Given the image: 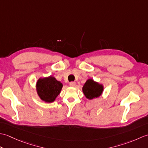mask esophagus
Returning a JSON list of instances; mask_svg holds the SVG:
<instances>
[{
	"mask_svg": "<svg viewBox=\"0 0 148 148\" xmlns=\"http://www.w3.org/2000/svg\"><path fill=\"white\" fill-rule=\"evenodd\" d=\"M69 85H70L71 86L74 87V86H76V83H75V82H73V81H72V82H71L70 83H69Z\"/></svg>",
	"mask_w": 148,
	"mask_h": 148,
	"instance_id": "obj_1",
	"label": "esophagus"
}]
</instances>
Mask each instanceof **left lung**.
Returning <instances> with one entry per match:
<instances>
[{
	"label": "left lung",
	"instance_id": "1",
	"mask_svg": "<svg viewBox=\"0 0 148 148\" xmlns=\"http://www.w3.org/2000/svg\"><path fill=\"white\" fill-rule=\"evenodd\" d=\"M103 90L102 84L95 82L92 79H88L83 87L84 95L90 100L99 97L102 93Z\"/></svg>",
	"mask_w": 148,
	"mask_h": 148
}]
</instances>
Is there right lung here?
<instances>
[{
	"label": "right lung",
	"mask_w": 148,
	"mask_h": 148,
	"mask_svg": "<svg viewBox=\"0 0 148 148\" xmlns=\"http://www.w3.org/2000/svg\"><path fill=\"white\" fill-rule=\"evenodd\" d=\"M63 84L55 77L49 76L39 78L36 84V90L40 99L48 103L54 102L62 88Z\"/></svg>",
	"instance_id": "right-lung-1"
}]
</instances>
